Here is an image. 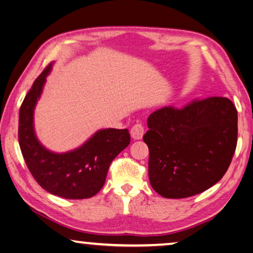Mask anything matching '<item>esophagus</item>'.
I'll return each mask as SVG.
<instances>
[{"label": "esophagus", "mask_w": 253, "mask_h": 253, "mask_svg": "<svg viewBox=\"0 0 253 253\" xmlns=\"http://www.w3.org/2000/svg\"><path fill=\"white\" fill-rule=\"evenodd\" d=\"M144 132H145L144 126H142L141 124H136V125L132 126V128H131L130 135H131L132 138L138 140V139L142 138V136H144Z\"/></svg>", "instance_id": "34e87169"}]
</instances>
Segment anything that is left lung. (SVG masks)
Listing matches in <instances>:
<instances>
[{"mask_svg": "<svg viewBox=\"0 0 253 253\" xmlns=\"http://www.w3.org/2000/svg\"><path fill=\"white\" fill-rule=\"evenodd\" d=\"M142 139L149 148L151 187L165 198L198 195L230 166L238 137V113L227 97L194 100L181 109L150 114Z\"/></svg>", "mask_w": 253, "mask_h": 253, "instance_id": "8db88e82", "label": "left lung"}]
</instances>
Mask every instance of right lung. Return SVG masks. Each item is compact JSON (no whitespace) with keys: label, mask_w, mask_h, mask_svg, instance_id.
Instances as JSON below:
<instances>
[{"label":"right lung","mask_w":253,"mask_h":253,"mask_svg":"<svg viewBox=\"0 0 253 253\" xmlns=\"http://www.w3.org/2000/svg\"><path fill=\"white\" fill-rule=\"evenodd\" d=\"M53 64L32 85L20 108L18 142L26 166L39 185L66 199H86L102 189L114 158L130 142L128 129L96 131L79 148L53 153L41 144L34 130V109Z\"/></svg>","instance_id":"1"}]
</instances>
